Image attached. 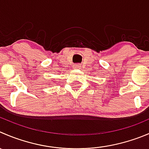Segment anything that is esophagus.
<instances>
[{
    "instance_id": "34e87169",
    "label": "esophagus",
    "mask_w": 149,
    "mask_h": 149,
    "mask_svg": "<svg viewBox=\"0 0 149 149\" xmlns=\"http://www.w3.org/2000/svg\"><path fill=\"white\" fill-rule=\"evenodd\" d=\"M73 68H74L75 69H80L81 68V66L79 65H75L74 67H73Z\"/></svg>"
}]
</instances>
